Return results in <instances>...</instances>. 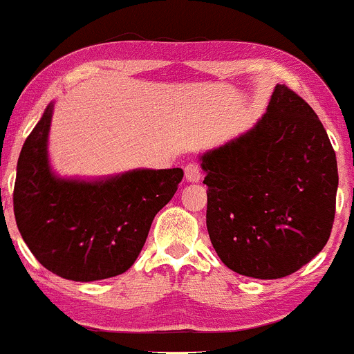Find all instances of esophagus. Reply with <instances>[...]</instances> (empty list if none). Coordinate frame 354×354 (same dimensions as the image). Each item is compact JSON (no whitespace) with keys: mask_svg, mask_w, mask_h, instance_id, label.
Returning a JSON list of instances; mask_svg holds the SVG:
<instances>
[{"mask_svg":"<svg viewBox=\"0 0 354 354\" xmlns=\"http://www.w3.org/2000/svg\"><path fill=\"white\" fill-rule=\"evenodd\" d=\"M185 176H187L189 183H196V181L202 180V169H200V166L196 162H188L185 166Z\"/></svg>","mask_w":354,"mask_h":354,"instance_id":"obj_1","label":"esophagus"}]
</instances>
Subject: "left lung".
Wrapping results in <instances>:
<instances>
[{
  "instance_id": "8db88e82",
  "label": "left lung",
  "mask_w": 354,
  "mask_h": 354,
  "mask_svg": "<svg viewBox=\"0 0 354 354\" xmlns=\"http://www.w3.org/2000/svg\"><path fill=\"white\" fill-rule=\"evenodd\" d=\"M200 161L208 236L227 268L277 280L322 251L336 212V152L297 93L277 84L254 127Z\"/></svg>"
}]
</instances>
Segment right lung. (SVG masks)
I'll return each mask as SVG.
<instances>
[{
  "instance_id": "right-lung-1",
  "label": "right lung",
  "mask_w": 354,
  "mask_h": 354,
  "mask_svg": "<svg viewBox=\"0 0 354 354\" xmlns=\"http://www.w3.org/2000/svg\"><path fill=\"white\" fill-rule=\"evenodd\" d=\"M54 102L21 147L13 210L32 254L54 274L96 281L136 263L156 214L183 180V169H132L113 176L62 178L49 161Z\"/></svg>"
}]
</instances>
